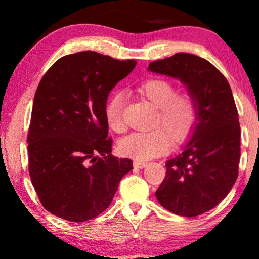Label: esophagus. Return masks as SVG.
<instances>
[{"mask_svg":"<svg viewBox=\"0 0 259 259\" xmlns=\"http://www.w3.org/2000/svg\"><path fill=\"white\" fill-rule=\"evenodd\" d=\"M147 165L146 162H144V160H134V167L135 168H139V169H142L145 168Z\"/></svg>","mask_w":259,"mask_h":259,"instance_id":"34e87169","label":"esophagus"}]
</instances>
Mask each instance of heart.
I'll list each match as a JSON object with an SVG mask.
<instances>
[{"instance_id": "obj_1", "label": "heart", "mask_w": 259, "mask_h": 259, "mask_svg": "<svg viewBox=\"0 0 259 259\" xmlns=\"http://www.w3.org/2000/svg\"><path fill=\"white\" fill-rule=\"evenodd\" d=\"M140 94L158 107L156 125L146 132H135L119 141L120 152L139 160L151 159L165 153L170 147V138L179 142L185 140L197 120V107L189 94H175V86L167 79H148L139 86ZM125 94L113 92L106 105V119L109 127L117 133L124 130L123 112Z\"/></svg>"}]
</instances>
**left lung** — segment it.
Instances as JSON below:
<instances>
[{"label":"left lung","mask_w":259,"mask_h":259,"mask_svg":"<svg viewBox=\"0 0 259 259\" xmlns=\"http://www.w3.org/2000/svg\"><path fill=\"white\" fill-rule=\"evenodd\" d=\"M147 70L180 80L197 107L190 140L165 163L156 197L174 214L200 215L227 197L239 175L241 130L230 85L207 59L190 53L152 62Z\"/></svg>","instance_id":"8db88e82"}]
</instances>
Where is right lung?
I'll list each match as a JSON object with an SVG mask.
<instances>
[{
	"mask_svg": "<svg viewBox=\"0 0 259 259\" xmlns=\"http://www.w3.org/2000/svg\"><path fill=\"white\" fill-rule=\"evenodd\" d=\"M135 65L84 51L59 58L41 79L28 134L29 174L52 214L75 223L95 218L133 169L132 159L111 154L105 109Z\"/></svg>",
	"mask_w": 259,
	"mask_h": 259,
	"instance_id": "right-lung-1",
	"label": "right lung"
}]
</instances>
